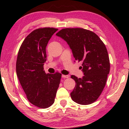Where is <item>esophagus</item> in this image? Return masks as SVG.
<instances>
[{"label": "esophagus", "instance_id": "esophagus-1", "mask_svg": "<svg viewBox=\"0 0 129 129\" xmlns=\"http://www.w3.org/2000/svg\"><path fill=\"white\" fill-rule=\"evenodd\" d=\"M61 77H63V78H68L69 77V75H62V76H61Z\"/></svg>", "mask_w": 129, "mask_h": 129}]
</instances>
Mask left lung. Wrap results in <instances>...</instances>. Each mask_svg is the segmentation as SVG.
<instances>
[{
  "instance_id": "8db88e82",
  "label": "left lung",
  "mask_w": 129,
  "mask_h": 129,
  "mask_svg": "<svg viewBox=\"0 0 129 129\" xmlns=\"http://www.w3.org/2000/svg\"><path fill=\"white\" fill-rule=\"evenodd\" d=\"M69 46L76 60L82 61L84 76L72 75L76 85L70 93L76 103L87 105L99 98L110 72V61L105 44L96 33L82 28H66L56 33Z\"/></svg>"
}]
</instances>
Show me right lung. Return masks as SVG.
Masks as SVG:
<instances>
[{
    "label": "right lung",
    "mask_w": 129,
    "mask_h": 129,
    "mask_svg": "<svg viewBox=\"0 0 129 129\" xmlns=\"http://www.w3.org/2000/svg\"><path fill=\"white\" fill-rule=\"evenodd\" d=\"M55 28H39L31 32L19 49L16 74L28 100L39 108L53 104L61 74H46L43 69L46 60V47Z\"/></svg>",
    "instance_id": "right-lung-1"
}]
</instances>
